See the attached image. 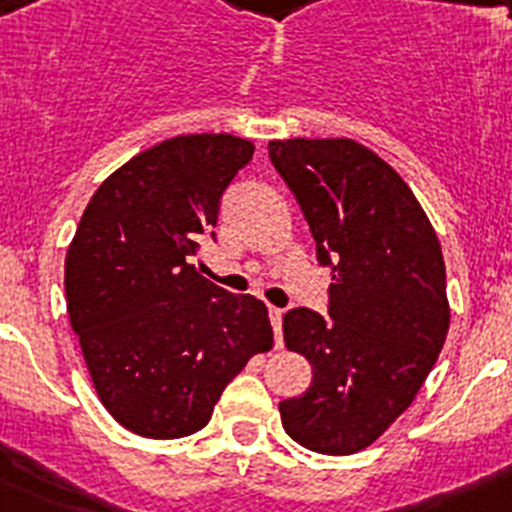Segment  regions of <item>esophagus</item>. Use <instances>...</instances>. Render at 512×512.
I'll return each instance as SVG.
<instances>
[{
    "instance_id": "1",
    "label": "esophagus",
    "mask_w": 512,
    "mask_h": 512,
    "mask_svg": "<svg viewBox=\"0 0 512 512\" xmlns=\"http://www.w3.org/2000/svg\"><path fill=\"white\" fill-rule=\"evenodd\" d=\"M282 315L284 310L282 307H269V320L271 325H274V341H277V346H282Z\"/></svg>"
}]
</instances>
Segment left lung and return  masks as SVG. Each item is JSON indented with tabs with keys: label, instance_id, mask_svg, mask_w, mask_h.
Returning a JSON list of instances; mask_svg holds the SVG:
<instances>
[{
	"label": "left lung",
	"instance_id": "1",
	"mask_svg": "<svg viewBox=\"0 0 512 512\" xmlns=\"http://www.w3.org/2000/svg\"><path fill=\"white\" fill-rule=\"evenodd\" d=\"M269 158L330 269L328 318L284 315V343L312 364L282 425L318 454H356L418 395L449 333L446 266L436 230L390 164L348 138L271 140Z\"/></svg>",
	"mask_w": 512,
	"mask_h": 512
}]
</instances>
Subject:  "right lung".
<instances>
[{"label":"right lung","instance_id":"1","mask_svg":"<svg viewBox=\"0 0 512 512\" xmlns=\"http://www.w3.org/2000/svg\"><path fill=\"white\" fill-rule=\"evenodd\" d=\"M251 140L179 135L130 158L94 192L66 253L71 328L112 418L146 438L210 423L230 379L274 346L269 312L189 261Z\"/></svg>","mask_w":512,"mask_h":512}]
</instances>
